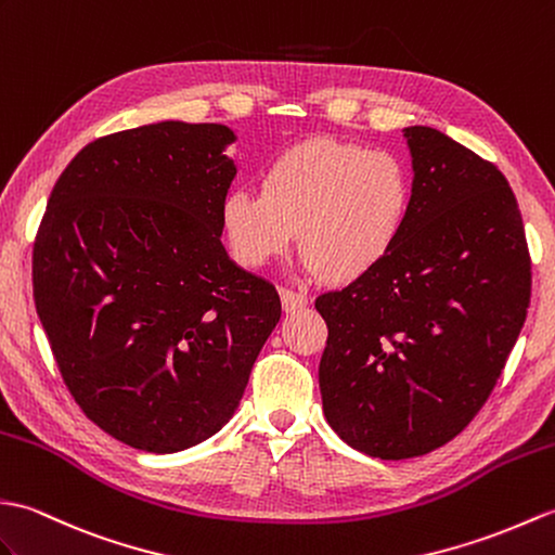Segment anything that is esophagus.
<instances>
[{"label": "esophagus", "instance_id": "1", "mask_svg": "<svg viewBox=\"0 0 555 555\" xmlns=\"http://www.w3.org/2000/svg\"><path fill=\"white\" fill-rule=\"evenodd\" d=\"M280 299H282V309H285L287 313L299 311L306 304H309V297H306V294L294 292L289 287H280Z\"/></svg>", "mask_w": 555, "mask_h": 555}]
</instances>
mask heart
Masks as SVG:
<instances>
[{
	"mask_svg": "<svg viewBox=\"0 0 555 555\" xmlns=\"http://www.w3.org/2000/svg\"><path fill=\"white\" fill-rule=\"evenodd\" d=\"M411 176L397 156L337 140H309L270 162L261 194L230 192L220 220L235 261L261 268L299 230L309 268L332 282L371 270L409 218Z\"/></svg>",
	"mask_w": 555,
	"mask_h": 555,
	"instance_id": "b5f03b06",
	"label": "heart"
}]
</instances>
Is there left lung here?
Returning <instances> with one entry per match:
<instances>
[{
	"mask_svg": "<svg viewBox=\"0 0 555 555\" xmlns=\"http://www.w3.org/2000/svg\"><path fill=\"white\" fill-rule=\"evenodd\" d=\"M409 218L391 249L315 309L330 427L382 461L444 447L494 389L527 318L532 261L501 170L435 128H405Z\"/></svg>",
	"mask_w": 555,
	"mask_h": 555,
	"instance_id": "8db88e82",
	"label": "left lung"
}]
</instances>
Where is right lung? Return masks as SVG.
I'll return each instance as SVG.
<instances>
[{
  "label": "right lung",
  "mask_w": 555,
  "mask_h": 555,
  "mask_svg": "<svg viewBox=\"0 0 555 555\" xmlns=\"http://www.w3.org/2000/svg\"><path fill=\"white\" fill-rule=\"evenodd\" d=\"M220 122L166 120L90 142L33 244V297L70 397L106 435L173 453L235 413L282 306L230 261L237 168Z\"/></svg>",
  "instance_id": "add662e5"
}]
</instances>
